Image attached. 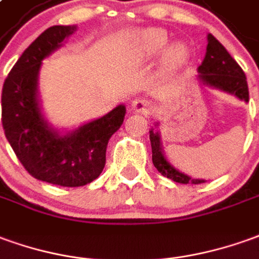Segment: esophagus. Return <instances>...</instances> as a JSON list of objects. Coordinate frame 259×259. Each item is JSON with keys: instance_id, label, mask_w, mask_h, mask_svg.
<instances>
[{"instance_id": "1", "label": "esophagus", "mask_w": 259, "mask_h": 259, "mask_svg": "<svg viewBox=\"0 0 259 259\" xmlns=\"http://www.w3.org/2000/svg\"><path fill=\"white\" fill-rule=\"evenodd\" d=\"M131 108L135 112H140V114H151V111H152V104L148 100L138 99L134 100V103L131 104Z\"/></svg>"}]
</instances>
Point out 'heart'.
Here are the masks:
<instances>
[{
	"label": "heart",
	"instance_id": "1",
	"mask_svg": "<svg viewBox=\"0 0 259 259\" xmlns=\"http://www.w3.org/2000/svg\"><path fill=\"white\" fill-rule=\"evenodd\" d=\"M166 31L159 29V28H149L145 31H141L134 35V44L137 49L141 52L144 56H152L160 52L165 45L167 44ZM186 56V46L182 44H174L167 46L163 53V59L169 65H176L182 62Z\"/></svg>",
	"mask_w": 259,
	"mask_h": 259
}]
</instances>
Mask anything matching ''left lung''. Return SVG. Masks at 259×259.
Wrapping results in <instances>:
<instances>
[{"mask_svg":"<svg viewBox=\"0 0 259 259\" xmlns=\"http://www.w3.org/2000/svg\"><path fill=\"white\" fill-rule=\"evenodd\" d=\"M207 40L206 56H204L203 63L199 66V78L201 83L210 87L220 89L230 94H234L235 97H238L240 100L248 101V84H247L245 73L242 72L240 65L231 58V55L226 51V48L211 33H208ZM149 140H151V147H152L153 166L158 169V172L162 176L172 179L178 183H183V185H187V183L199 185L204 182L201 179H192L187 175L176 170L165 159L160 149L159 134L153 133V130H151Z\"/></svg>","mask_w":259,"mask_h":259,"instance_id":"8db88e82","label":"left lung"}]
</instances>
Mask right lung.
Instances as JSON below:
<instances>
[{"label": "right lung", "instance_id": "add662e5", "mask_svg": "<svg viewBox=\"0 0 259 259\" xmlns=\"http://www.w3.org/2000/svg\"><path fill=\"white\" fill-rule=\"evenodd\" d=\"M76 26L48 28L11 69L3 87V128L18 160L35 179L66 187L84 186L106 165L107 144L118 130L125 107H115L99 119L67 135L48 126L37 106V73L42 60L62 46Z\"/></svg>", "mask_w": 259, "mask_h": 259}]
</instances>
